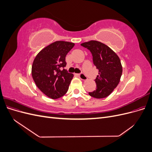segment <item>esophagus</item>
<instances>
[{
  "label": "esophagus",
  "mask_w": 152,
  "mask_h": 152,
  "mask_svg": "<svg viewBox=\"0 0 152 152\" xmlns=\"http://www.w3.org/2000/svg\"><path fill=\"white\" fill-rule=\"evenodd\" d=\"M78 75H79L80 79L81 80H86L87 79V77H86L85 75H84L83 73H80V74H79Z\"/></svg>",
  "instance_id": "esophagus-1"
}]
</instances>
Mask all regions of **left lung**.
<instances>
[{"instance_id":"1","label":"left lung","mask_w":152,"mask_h":152,"mask_svg":"<svg viewBox=\"0 0 152 152\" xmlns=\"http://www.w3.org/2000/svg\"><path fill=\"white\" fill-rule=\"evenodd\" d=\"M80 45L90 50L94 65L99 70V75L94 80L96 90L89 94L98 99L107 97L120 82L122 73L120 59L113 50L98 41L91 40Z\"/></svg>"}]
</instances>
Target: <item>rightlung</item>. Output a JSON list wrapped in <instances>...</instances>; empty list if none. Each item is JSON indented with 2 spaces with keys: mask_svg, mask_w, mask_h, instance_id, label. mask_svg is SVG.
Returning a JSON list of instances; mask_svg holds the SVG:
<instances>
[{
  "mask_svg": "<svg viewBox=\"0 0 152 152\" xmlns=\"http://www.w3.org/2000/svg\"><path fill=\"white\" fill-rule=\"evenodd\" d=\"M74 45L65 41H56L41 50L34 59L32 77L38 88L50 98L58 99L68 91L73 75L68 73L64 67L66 65V54Z\"/></svg>",
  "mask_w": 152,
  "mask_h": 152,
  "instance_id": "add662e5",
  "label": "right lung"
}]
</instances>
